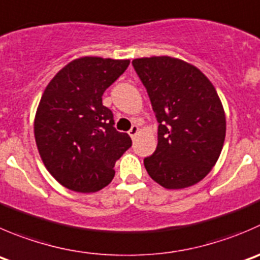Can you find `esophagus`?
Returning <instances> with one entry per match:
<instances>
[{
	"label": "esophagus",
	"instance_id": "obj_1",
	"mask_svg": "<svg viewBox=\"0 0 260 260\" xmlns=\"http://www.w3.org/2000/svg\"><path fill=\"white\" fill-rule=\"evenodd\" d=\"M138 131H140V128L137 127V125H132V128H131L129 129V136H131V138H132V140H135L136 138V136L138 135Z\"/></svg>",
	"mask_w": 260,
	"mask_h": 260
}]
</instances>
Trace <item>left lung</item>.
I'll return each mask as SVG.
<instances>
[{
	"label": "left lung",
	"mask_w": 260,
	"mask_h": 260,
	"mask_svg": "<svg viewBox=\"0 0 260 260\" xmlns=\"http://www.w3.org/2000/svg\"><path fill=\"white\" fill-rule=\"evenodd\" d=\"M132 64L158 122L157 147L143 160L148 175L166 189L197 184L217 162L225 141L217 91L197 67L178 58H137Z\"/></svg>",
	"instance_id": "left-lung-1"
}]
</instances>
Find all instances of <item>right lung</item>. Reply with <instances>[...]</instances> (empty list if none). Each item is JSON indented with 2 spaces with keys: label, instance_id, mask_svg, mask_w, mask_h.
<instances>
[{
  "label": "right lung",
  "instance_id": "add662e5",
  "mask_svg": "<svg viewBox=\"0 0 260 260\" xmlns=\"http://www.w3.org/2000/svg\"><path fill=\"white\" fill-rule=\"evenodd\" d=\"M128 59L82 57L63 67L45 87L34 120L38 151L63 186L92 193L114 178L115 161L132 146L103 105L105 90L127 70Z\"/></svg>",
  "mask_w": 260,
  "mask_h": 260
}]
</instances>
